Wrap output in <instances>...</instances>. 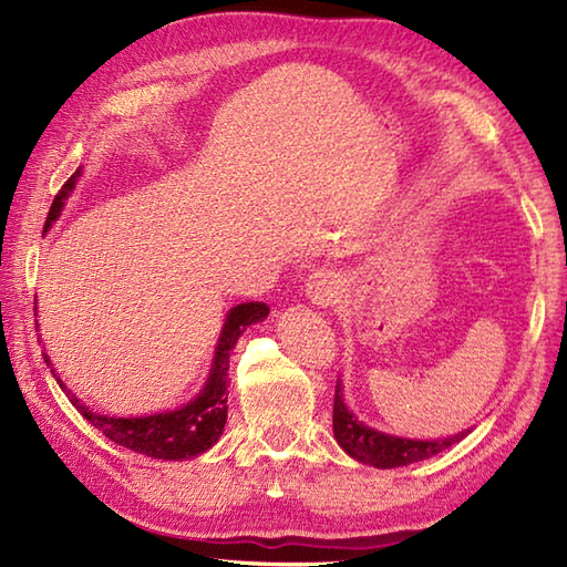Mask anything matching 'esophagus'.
<instances>
[{
  "label": "esophagus",
  "mask_w": 567,
  "mask_h": 567,
  "mask_svg": "<svg viewBox=\"0 0 567 567\" xmlns=\"http://www.w3.org/2000/svg\"><path fill=\"white\" fill-rule=\"evenodd\" d=\"M307 295L311 305L317 307H331L339 302L341 297V282L333 272H315L307 282Z\"/></svg>",
  "instance_id": "obj_1"
}]
</instances>
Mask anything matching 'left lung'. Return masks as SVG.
Wrapping results in <instances>:
<instances>
[{"label":"left lung","mask_w":567,"mask_h":567,"mask_svg":"<svg viewBox=\"0 0 567 567\" xmlns=\"http://www.w3.org/2000/svg\"><path fill=\"white\" fill-rule=\"evenodd\" d=\"M333 436L339 441L341 449L351 457H355V461L384 470V467H402V465L426 461V457L451 449V445H455L457 441H463L467 436V431L455 433V436H449V439H436V441H414V439L390 436V433L375 431L365 426L363 421H358V416H353L351 409H348L343 402L341 382H336Z\"/></svg>","instance_id":"left-lung-1"}]
</instances>
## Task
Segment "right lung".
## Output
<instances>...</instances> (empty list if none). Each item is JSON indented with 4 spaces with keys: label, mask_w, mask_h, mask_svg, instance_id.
Wrapping results in <instances>:
<instances>
[{
    "label": "right lung",
    "mask_w": 567,
    "mask_h": 567,
    "mask_svg": "<svg viewBox=\"0 0 567 567\" xmlns=\"http://www.w3.org/2000/svg\"><path fill=\"white\" fill-rule=\"evenodd\" d=\"M78 177H80V171H75V175H72L63 185V189L55 195V199L51 204V212H48L45 228L60 216V209H63V204L72 192V187H75ZM268 315H270V309L262 302L236 305L231 311H228L221 336H219V346H216L207 384H204V390L197 394V400H192L189 404L175 409V412L153 414V416H128V419L94 414V412H90V406H84L78 396L65 388L55 370H51V372L60 388H63V392L70 396L72 406H78V412L87 419L100 433H104L106 439L118 443V445H124V449H131L134 453L158 457V461H183V457H195V455L204 453L207 449H212L216 441H219L224 424H226V412H228L226 409L228 353H231V348L240 339V333H244L250 323L262 321ZM43 358L48 365H53L51 358H48L45 353H43Z\"/></svg>",
    "instance_id": "1"
}]
</instances>
